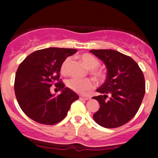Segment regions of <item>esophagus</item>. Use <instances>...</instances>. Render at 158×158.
<instances>
[{
  "label": "esophagus",
  "instance_id": "1",
  "mask_svg": "<svg viewBox=\"0 0 158 158\" xmlns=\"http://www.w3.org/2000/svg\"><path fill=\"white\" fill-rule=\"evenodd\" d=\"M91 98V97L89 96H80L79 97V99L81 100H89Z\"/></svg>",
  "mask_w": 158,
  "mask_h": 158
}]
</instances>
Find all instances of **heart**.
<instances>
[{"instance_id": "obj_1", "label": "heart", "mask_w": 158, "mask_h": 158, "mask_svg": "<svg viewBox=\"0 0 158 158\" xmlns=\"http://www.w3.org/2000/svg\"><path fill=\"white\" fill-rule=\"evenodd\" d=\"M81 61L83 64L89 69L91 74L96 79H101L103 77V73L98 69L100 63L95 56L89 53L82 54L80 56ZM70 63V59H66L61 66L62 73H66V68ZM66 85L70 89L74 91L75 92L79 94H84L87 91L90 90L93 87V82L89 79H77V78H72L66 82Z\"/></svg>"}]
</instances>
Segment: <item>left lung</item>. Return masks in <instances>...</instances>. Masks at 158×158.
<instances>
[{
  "label": "left lung",
  "instance_id": "1",
  "mask_svg": "<svg viewBox=\"0 0 158 158\" xmlns=\"http://www.w3.org/2000/svg\"><path fill=\"white\" fill-rule=\"evenodd\" d=\"M105 63L106 82L93 97L100 108L93 114L97 124L107 128L120 127L136 114L145 93V82L138 63L128 56L112 49H91ZM110 96L109 99L107 97Z\"/></svg>",
  "mask_w": 158,
  "mask_h": 158
}]
</instances>
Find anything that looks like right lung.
Wrapping results in <instances>:
<instances>
[{
    "label": "right lung",
    "mask_w": 158,
    "mask_h": 158,
    "mask_svg": "<svg viewBox=\"0 0 158 158\" xmlns=\"http://www.w3.org/2000/svg\"><path fill=\"white\" fill-rule=\"evenodd\" d=\"M77 49L51 47L32 52L17 70L14 92L22 111L32 120L55 125L67 114L71 104L79 99L75 92L60 81L56 86L61 93L56 96L50 87L60 79L62 64Z\"/></svg>",
    "instance_id": "obj_1"
}]
</instances>
